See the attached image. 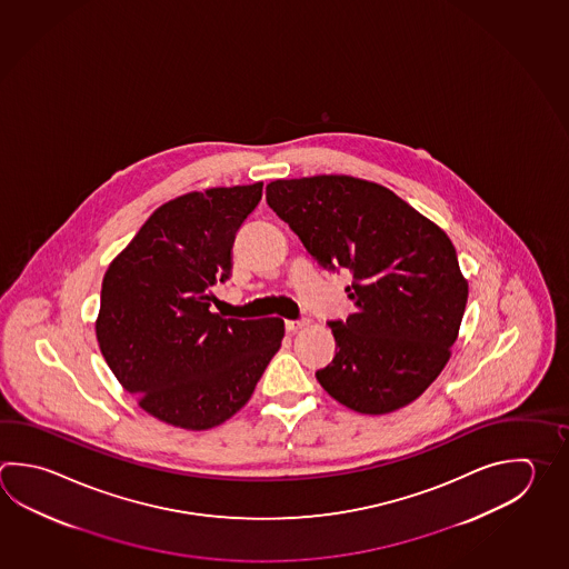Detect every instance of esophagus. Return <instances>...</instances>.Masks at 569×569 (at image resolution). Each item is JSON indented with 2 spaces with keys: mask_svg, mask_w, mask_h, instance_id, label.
Instances as JSON below:
<instances>
[{
  "mask_svg": "<svg viewBox=\"0 0 569 569\" xmlns=\"http://www.w3.org/2000/svg\"><path fill=\"white\" fill-rule=\"evenodd\" d=\"M306 323H308L306 318H298V320H286V330H288V332H298V330H301Z\"/></svg>",
  "mask_w": 569,
  "mask_h": 569,
  "instance_id": "34e87169",
  "label": "esophagus"
}]
</instances>
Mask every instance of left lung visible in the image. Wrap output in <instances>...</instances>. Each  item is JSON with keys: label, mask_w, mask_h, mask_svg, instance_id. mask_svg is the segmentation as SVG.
<instances>
[{"label": "left lung", "mask_w": 569, "mask_h": 569, "mask_svg": "<svg viewBox=\"0 0 569 569\" xmlns=\"http://www.w3.org/2000/svg\"><path fill=\"white\" fill-rule=\"evenodd\" d=\"M268 204L328 271L348 269L356 311L330 320L323 390L362 415H387L449 362L469 286L447 233L376 182L320 174L266 187Z\"/></svg>", "instance_id": "obj_1"}]
</instances>
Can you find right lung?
<instances>
[{"label":"right lung","instance_id":"obj_1","mask_svg":"<svg viewBox=\"0 0 569 569\" xmlns=\"http://www.w3.org/2000/svg\"><path fill=\"white\" fill-rule=\"evenodd\" d=\"M263 182L217 187L161 204L108 268L97 320L107 365L154 419L213 429L246 407L283 338V320L209 310L231 278L239 227Z\"/></svg>","mask_w":569,"mask_h":569}]
</instances>
